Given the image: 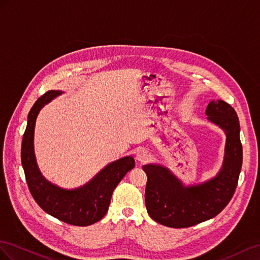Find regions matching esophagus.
<instances>
[{
    "label": "esophagus",
    "mask_w": 260,
    "mask_h": 260,
    "mask_svg": "<svg viewBox=\"0 0 260 260\" xmlns=\"http://www.w3.org/2000/svg\"><path fill=\"white\" fill-rule=\"evenodd\" d=\"M136 159L139 162H146L148 159H149V153H148V151H146L144 149H139L136 152Z\"/></svg>",
    "instance_id": "1"
}]
</instances>
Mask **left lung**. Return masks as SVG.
Here are the masks:
<instances>
[{"instance_id":"left-lung-1","label":"left lung","mask_w":260,"mask_h":260,"mask_svg":"<svg viewBox=\"0 0 260 260\" xmlns=\"http://www.w3.org/2000/svg\"><path fill=\"white\" fill-rule=\"evenodd\" d=\"M206 115L226 136L223 163L216 176L185 186L165 166L149 163L143 167L147 174L146 208L162 225L188 228L212 219L233 197L243 161L239 117L235 110L222 100L209 102Z\"/></svg>"}]
</instances>
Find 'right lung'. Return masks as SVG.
<instances>
[{
    "label": "right lung",
    "instance_id": "right-lung-1",
    "mask_svg": "<svg viewBox=\"0 0 260 260\" xmlns=\"http://www.w3.org/2000/svg\"><path fill=\"white\" fill-rule=\"evenodd\" d=\"M62 93L61 90L46 92L29 111L21 142V165L29 190L44 211L69 224L86 226L106 216L114 188L126 173L135 167V160L127 155L111 162L88 183L74 189L62 188L48 181L37 165L34 148L35 126L40 110Z\"/></svg>",
    "mask_w": 260,
    "mask_h": 260
}]
</instances>
